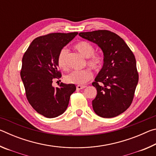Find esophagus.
Segmentation results:
<instances>
[{
  "instance_id": "34e87169",
  "label": "esophagus",
  "mask_w": 156,
  "mask_h": 156,
  "mask_svg": "<svg viewBox=\"0 0 156 156\" xmlns=\"http://www.w3.org/2000/svg\"><path fill=\"white\" fill-rule=\"evenodd\" d=\"M87 86H85V85H77L76 86V89H77V90H80V89H84Z\"/></svg>"
}]
</instances>
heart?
<instances>
[{
  "mask_svg": "<svg viewBox=\"0 0 156 156\" xmlns=\"http://www.w3.org/2000/svg\"><path fill=\"white\" fill-rule=\"evenodd\" d=\"M75 49L87 58V64L94 69H99L102 67L103 62V58L98 54H95V49L91 43L86 41H80L75 45ZM68 51L67 49L63 48L58 56V65L60 69L66 70L68 68L67 56ZM93 77V73L89 69L83 70H75L65 76V80L69 83L76 84H84L90 80Z\"/></svg>",
  "mask_w": 156,
  "mask_h": 156,
  "instance_id": "b5f03b06",
  "label": "heart"
}]
</instances>
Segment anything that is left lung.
<instances>
[{
    "label": "left lung",
    "instance_id": "obj_1",
    "mask_svg": "<svg viewBox=\"0 0 156 156\" xmlns=\"http://www.w3.org/2000/svg\"><path fill=\"white\" fill-rule=\"evenodd\" d=\"M83 38L96 44L103 52V65L92 85L97 95L92 100L94 112L113 118L130 107L138 83L135 56L117 34L107 30L80 32Z\"/></svg>",
    "mask_w": 156,
    "mask_h": 156
}]
</instances>
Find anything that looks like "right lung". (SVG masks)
Masks as SVG:
<instances>
[{"label":"right lung","mask_w":156,"mask_h":156,"mask_svg":"<svg viewBox=\"0 0 156 156\" xmlns=\"http://www.w3.org/2000/svg\"><path fill=\"white\" fill-rule=\"evenodd\" d=\"M78 32L52 33L38 37L31 42L22 60L20 76L30 104L40 114L48 118L62 114L70 96L76 91L73 84L52 86L54 78H60L58 56L63 47Z\"/></svg>","instance_id":"right-lung-1"}]
</instances>
